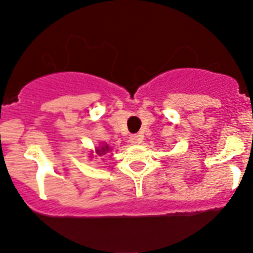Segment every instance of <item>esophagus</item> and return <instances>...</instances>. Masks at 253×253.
Instances as JSON below:
<instances>
[{"label": "esophagus", "mask_w": 253, "mask_h": 253, "mask_svg": "<svg viewBox=\"0 0 253 253\" xmlns=\"http://www.w3.org/2000/svg\"><path fill=\"white\" fill-rule=\"evenodd\" d=\"M143 141V136L141 135H131L129 136V142L132 145H137V143H141Z\"/></svg>", "instance_id": "34e87169"}]
</instances>
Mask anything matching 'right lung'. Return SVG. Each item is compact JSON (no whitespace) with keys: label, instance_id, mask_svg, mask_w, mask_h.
<instances>
[{"label":"right lung","instance_id":"obj_1","mask_svg":"<svg viewBox=\"0 0 253 253\" xmlns=\"http://www.w3.org/2000/svg\"><path fill=\"white\" fill-rule=\"evenodd\" d=\"M108 151H111V147L108 146L107 143H103V146L97 147V150H95V152H97L99 156H101V155H103V154H106V152H108Z\"/></svg>","mask_w":253,"mask_h":253}]
</instances>
